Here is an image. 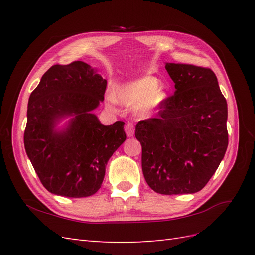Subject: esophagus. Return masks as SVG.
<instances>
[{"mask_svg": "<svg viewBox=\"0 0 255 255\" xmlns=\"http://www.w3.org/2000/svg\"><path fill=\"white\" fill-rule=\"evenodd\" d=\"M125 131H126V134L128 137H132L134 134V127L133 124L131 123H127L126 126H125Z\"/></svg>", "mask_w": 255, "mask_h": 255, "instance_id": "1", "label": "esophagus"}]
</instances>
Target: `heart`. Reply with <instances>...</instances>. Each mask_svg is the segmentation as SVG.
I'll return each mask as SVG.
<instances>
[{"instance_id":"obj_1","label":"heart","mask_w":255,"mask_h":255,"mask_svg":"<svg viewBox=\"0 0 255 255\" xmlns=\"http://www.w3.org/2000/svg\"><path fill=\"white\" fill-rule=\"evenodd\" d=\"M165 99L166 92L159 86V81L153 77H143L119 86L115 91V97H110V102L118 101L128 107L137 106L140 115L150 116Z\"/></svg>"}]
</instances>
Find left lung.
Returning <instances> with one entry per match:
<instances>
[{
	"instance_id": "obj_1",
	"label": "left lung",
	"mask_w": 255,
	"mask_h": 255,
	"mask_svg": "<svg viewBox=\"0 0 255 255\" xmlns=\"http://www.w3.org/2000/svg\"><path fill=\"white\" fill-rule=\"evenodd\" d=\"M175 92L160 105L156 118L140 121L148 185L164 195L199 192L218 169L228 147L227 101L208 68L166 63Z\"/></svg>"
}]
</instances>
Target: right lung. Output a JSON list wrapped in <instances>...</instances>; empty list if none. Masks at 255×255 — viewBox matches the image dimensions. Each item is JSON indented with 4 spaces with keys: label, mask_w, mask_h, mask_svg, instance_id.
I'll return each mask as SVG.
<instances>
[{
    "label": "right lung",
    "mask_w": 255,
    "mask_h": 255,
    "mask_svg": "<svg viewBox=\"0 0 255 255\" xmlns=\"http://www.w3.org/2000/svg\"><path fill=\"white\" fill-rule=\"evenodd\" d=\"M107 81L83 61L55 64L31 92L24 132L26 153L48 192L88 197L102 186L105 167L126 140L124 122L103 125L92 111ZM73 116L62 131L61 118Z\"/></svg>",
    "instance_id": "obj_1"
}]
</instances>
